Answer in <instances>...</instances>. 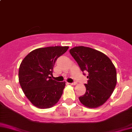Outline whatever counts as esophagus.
Wrapping results in <instances>:
<instances>
[{
    "instance_id": "34e87169",
    "label": "esophagus",
    "mask_w": 132,
    "mask_h": 132,
    "mask_svg": "<svg viewBox=\"0 0 132 132\" xmlns=\"http://www.w3.org/2000/svg\"><path fill=\"white\" fill-rule=\"evenodd\" d=\"M69 84L71 85V86H75L77 84V82H73V83H69Z\"/></svg>"
}]
</instances>
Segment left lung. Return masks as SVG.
<instances>
[{
	"label": "left lung",
	"mask_w": 132,
	"mask_h": 132,
	"mask_svg": "<svg viewBox=\"0 0 132 132\" xmlns=\"http://www.w3.org/2000/svg\"><path fill=\"white\" fill-rule=\"evenodd\" d=\"M70 53L82 71H87L86 93L79 97L82 105L97 108L105 103L112 94L117 83L116 70L105 54L89 47L80 46ZM85 75V74H84Z\"/></svg>",
	"instance_id": "8db88e82"
}]
</instances>
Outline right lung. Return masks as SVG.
I'll list each match as a JSON object with an SVG mask.
<instances>
[{
    "label": "right lung",
    "instance_id": "right-lung-1",
    "mask_svg": "<svg viewBox=\"0 0 132 132\" xmlns=\"http://www.w3.org/2000/svg\"><path fill=\"white\" fill-rule=\"evenodd\" d=\"M69 46H49L30 52L23 59L18 71V78L25 95L39 109L55 105L62 96L66 82L50 79L53 68L59 57Z\"/></svg>",
    "mask_w": 132,
    "mask_h": 132
}]
</instances>
